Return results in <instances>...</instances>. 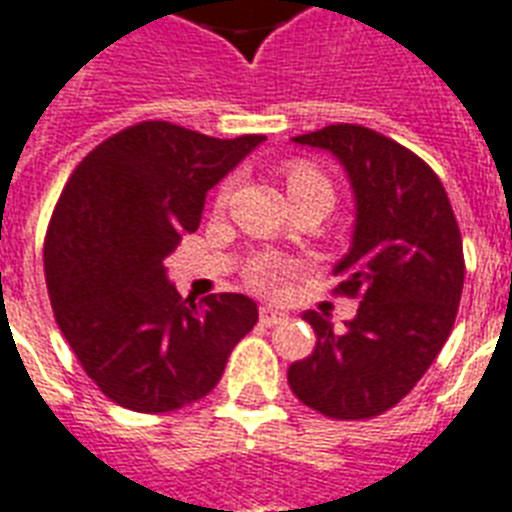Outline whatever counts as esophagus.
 <instances>
[{
    "mask_svg": "<svg viewBox=\"0 0 512 512\" xmlns=\"http://www.w3.org/2000/svg\"><path fill=\"white\" fill-rule=\"evenodd\" d=\"M284 319H287V317H284L282 311H276V308H271V306L260 308V325H265V327L282 325Z\"/></svg>",
    "mask_w": 512,
    "mask_h": 512,
    "instance_id": "34e87169",
    "label": "esophagus"
}]
</instances>
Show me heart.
Masks as SVG:
<instances>
[{"label":"heart","instance_id":"b5f03b06","mask_svg":"<svg viewBox=\"0 0 512 512\" xmlns=\"http://www.w3.org/2000/svg\"><path fill=\"white\" fill-rule=\"evenodd\" d=\"M228 193L230 182L217 195V204H225ZM287 193H290V198H319L327 209L333 206L335 198L330 179L319 169H314L311 163H295V166H290V171H287ZM284 282H287V268L279 263H260L252 271V284H255L257 290L276 292Z\"/></svg>","mask_w":512,"mask_h":512}]
</instances>
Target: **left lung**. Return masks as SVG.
<instances>
[{"label": "left lung", "instance_id": "obj_1", "mask_svg": "<svg viewBox=\"0 0 512 512\" xmlns=\"http://www.w3.org/2000/svg\"><path fill=\"white\" fill-rule=\"evenodd\" d=\"M341 163L354 195L349 252L333 265L338 292L360 295L357 317L306 311L317 346L292 362L300 403L330 419H370L397 405L443 349L462 298L464 257L454 209L438 174L365 126L295 136Z\"/></svg>", "mask_w": 512, "mask_h": 512}]
</instances>
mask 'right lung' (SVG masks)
Masks as SVG:
<instances>
[{
    "mask_svg": "<svg viewBox=\"0 0 512 512\" xmlns=\"http://www.w3.org/2000/svg\"><path fill=\"white\" fill-rule=\"evenodd\" d=\"M263 142L150 120L109 136L66 182L45 282L61 333L112 403L169 413L201 400L255 327L247 295L182 298L166 257L198 230L209 190Z\"/></svg>",
    "mask_w": 512,
    "mask_h": 512,
    "instance_id": "add662e5",
    "label": "right lung"
}]
</instances>
